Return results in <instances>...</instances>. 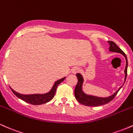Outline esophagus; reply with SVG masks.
<instances>
[{
    "mask_svg": "<svg viewBox=\"0 0 133 133\" xmlns=\"http://www.w3.org/2000/svg\"><path fill=\"white\" fill-rule=\"evenodd\" d=\"M79 71H80V68L77 66L74 67V68H72V70H71V71H72V73L74 74H77V73L79 72Z\"/></svg>",
    "mask_w": 133,
    "mask_h": 133,
    "instance_id": "obj_1",
    "label": "esophagus"
}]
</instances>
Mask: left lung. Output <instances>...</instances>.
<instances>
[{
  "instance_id": "left-lung-1",
  "label": "left lung",
  "mask_w": 133,
  "mask_h": 133,
  "mask_svg": "<svg viewBox=\"0 0 133 133\" xmlns=\"http://www.w3.org/2000/svg\"><path fill=\"white\" fill-rule=\"evenodd\" d=\"M108 43H109V50L113 52H117V53H121L122 55H123L124 56L126 60V68H125V79H124V82L126 80L127 75H128V59H127L126 55L124 53V52L120 48L118 47V46L114 42L112 41H108ZM77 77L78 78V82L77 84L76 85L75 89V99L77 100V101L80 104H83L84 105H87V106H92V107H96V106H100V105H104V104H106L107 103L110 102L111 101H112L114 99V98L116 97V95H117V92H119V90H120L121 88L122 87H121L120 88L116 91V92L111 96L105 98H101V97H95V96H92V95H88L85 94L83 92L82 90V83L83 82V79L82 77V75L80 74H77Z\"/></svg>"
}]
</instances>
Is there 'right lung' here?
<instances>
[{
	"instance_id": "right-lung-1",
	"label": "right lung",
	"mask_w": 133,
	"mask_h": 133,
	"mask_svg": "<svg viewBox=\"0 0 133 133\" xmlns=\"http://www.w3.org/2000/svg\"><path fill=\"white\" fill-rule=\"evenodd\" d=\"M65 77L61 78L60 80H57L56 82L55 83L54 85L52 87L51 90L50 92H48L47 94H32V95H22L20 94L17 93V92H15L14 90L10 88L11 90L12 91L13 93L17 97L19 98L20 99L22 100L24 102L29 103V104H32V105H41V104H45L54 97L55 95V92H56V88L58 85L61 82H62L64 80H65Z\"/></svg>"
}]
</instances>
